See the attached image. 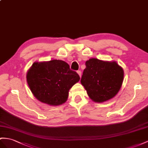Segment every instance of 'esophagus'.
<instances>
[{
    "mask_svg": "<svg viewBox=\"0 0 148 148\" xmlns=\"http://www.w3.org/2000/svg\"><path fill=\"white\" fill-rule=\"evenodd\" d=\"M77 74H79V76H80V77H81V71H77Z\"/></svg>",
    "mask_w": 148,
    "mask_h": 148,
    "instance_id": "obj_1",
    "label": "esophagus"
}]
</instances>
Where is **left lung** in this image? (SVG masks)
Returning a JSON list of instances; mask_svg holds the SVG:
<instances>
[{"mask_svg": "<svg viewBox=\"0 0 148 148\" xmlns=\"http://www.w3.org/2000/svg\"><path fill=\"white\" fill-rule=\"evenodd\" d=\"M123 79V69L116 61L91 58L86 62L81 83L90 99L101 103L112 99L118 93Z\"/></svg>", "mask_w": 148, "mask_h": 148, "instance_id": "obj_1", "label": "left lung"}]
</instances>
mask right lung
Wrapping results in <instances>:
<instances>
[{
    "label": "right lung",
    "mask_w": 148,
    "mask_h": 148,
    "mask_svg": "<svg viewBox=\"0 0 148 148\" xmlns=\"http://www.w3.org/2000/svg\"><path fill=\"white\" fill-rule=\"evenodd\" d=\"M29 89L37 100L56 106L66 103L69 89L80 80L76 72L61 60L35 62L27 71Z\"/></svg>",
    "instance_id": "obj_1"
}]
</instances>
